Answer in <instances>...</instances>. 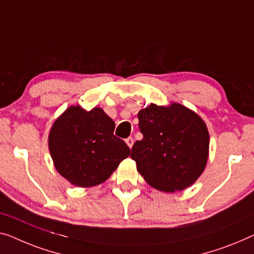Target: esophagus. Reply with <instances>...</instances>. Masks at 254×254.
I'll return each mask as SVG.
<instances>
[{
  "label": "esophagus",
  "instance_id": "esophagus-1",
  "mask_svg": "<svg viewBox=\"0 0 254 254\" xmlns=\"http://www.w3.org/2000/svg\"><path fill=\"white\" fill-rule=\"evenodd\" d=\"M126 142H127V145L130 147V148H132V146H133V142H134V140H133V138L132 137H128L127 139H126Z\"/></svg>",
  "mask_w": 254,
  "mask_h": 254
}]
</instances>
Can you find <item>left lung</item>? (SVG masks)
<instances>
[{
  "mask_svg": "<svg viewBox=\"0 0 254 254\" xmlns=\"http://www.w3.org/2000/svg\"><path fill=\"white\" fill-rule=\"evenodd\" d=\"M143 138L134 142L132 160L151 187L165 192L184 190L205 169L210 137L204 121L185 106L150 104L138 113Z\"/></svg>",
  "mask_w": 254,
  "mask_h": 254,
  "instance_id": "obj_1",
  "label": "left lung"
}]
</instances>
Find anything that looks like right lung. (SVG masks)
Segmentation results:
<instances>
[{"label": "right lung", "instance_id": "obj_1", "mask_svg": "<svg viewBox=\"0 0 254 254\" xmlns=\"http://www.w3.org/2000/svg\"><path fill=\"white\" fill-rule=\"evenodd\" d=\"M115 123L100 107L70 106L55 121L49 149L57 171L77 187L108 179L131 150L114 135Z\"/></svg>", "mask_w": 254, "mask_h": 254}]
</instances>
